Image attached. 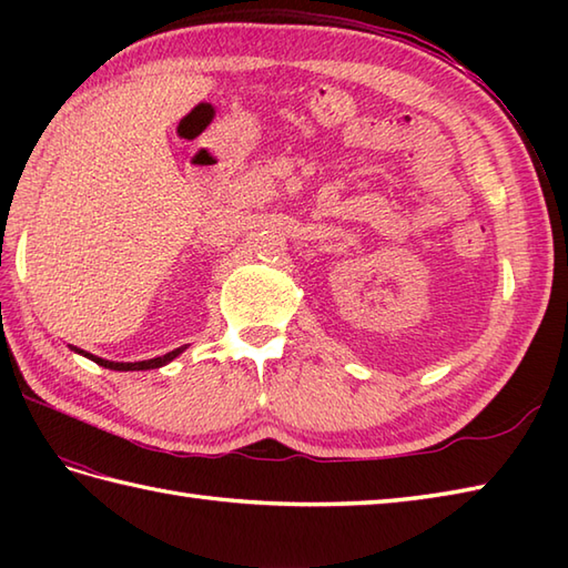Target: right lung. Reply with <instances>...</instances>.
I'll return each mask as SVG.
<instances>
[{"mask_svg":"<svg viewBox=\"0 0 568 568\" xmlns=\"http://www.w3.org/2000/svg\"><path fill=\"white\" fill-rule=\"evenodd\" d=\"M72 352L75 354H80V356H84V358H90V361H94V364L98 366H104V368H110V371H151V368H161V366H165V364H171V361L175 358V356H180L187 348V344L185 346H180V348H173V352H168L165 356H155V358H149V361H134V364H124V361H106V358H100V356H94V354H88V352H82V348H78V346H70Z\"/></svg>","mask_w":568,"mask_h":568,"instance_id":"add662e5","label":"right lung"}]
</instances>
